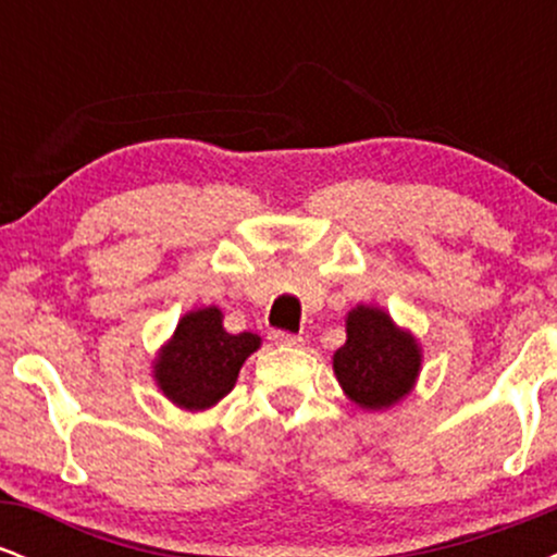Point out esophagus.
<instances>
[{
    "label": "esophagus",
    "mask_w": 557,
    "mask_h": 557,
    "mask_svg": "<svg viewBox=\"0 0 557 557\" xmlns=\"http://www.w3.org/2000/svg\"><path fill=\"white\" fill-rule=\"evenodd\" d=\"M270 341L274 345H280V348H298V345L304 343V337L290 335V332H283V330H274L270 332Z\"/></svg>",
    "instance_id": "obj_1"
}]
</instances>
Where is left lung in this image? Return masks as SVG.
I'll return each mask as SVG.
<instances>
[{
	"label": "left lung",
	"instance_id": "left-lung-1",
	"mask_svg": "<svg viewBox=\"0 0 557 557\" xmlns=\"http://www.w3.org/2000/svg\"><path fill=\"white\" fill-rule=\"evenodd\" d=\"M345 332L348 341L332 356L343 393L367 411H382L406 398L421 369L417 337L400 330L387 311L363 304L348 311Z\"/></svg>",
	"mask_w": 557,
	"mask_h": 557
}]
</instances>
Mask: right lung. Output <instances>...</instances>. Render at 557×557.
<instances>
[{"label":"right lung","instance_id":"right-lung-1","mask_svg":"<svg viewBox=\"0 0 557 557\" xmlns=\"http://www.w3.org/2000/svg\"><path fill=\"white\" fill-rule=\"evenodd\" d=\"M261 345L253 332L230 335L216 306L188 311L154 361L164 398L185 411H203L235 387L243 361Z\"/></svg>","mask_w":557,"mask_h":557}]
</instances>
